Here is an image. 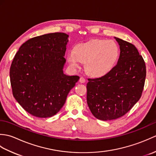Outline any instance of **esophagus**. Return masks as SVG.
<instances>
[{"instance_id":"34e87169","label":"esophagus","mask_w":156,"mask_h":156,"mask_svg":"<svg viewBox=\"0 0 156 156\" xmlns=\"http://www.w3.org/2000/svg\"><path fill=\"white\" fill-rule=\"evenodd\" d=\"M79 81H80V82H81V83H84V82H86V80L84 77H80Z\"/></svg>"}]
</instances>
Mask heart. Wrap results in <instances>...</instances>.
<instances>
[{
    "mask_svg": "<svg viewBox=\"0 0 156 156\" xmlns=\"http://www.w3.org/2000/svg\"><path fill=\"white\" fill-rule=\"evenodd\" d=\"M119 55V48L115 41L96 39L77 44L67 58L73 68H78L81 62H85L88 74L101 77L113 68Z\"/></svg>",
    "mask_w": 156,
    "mask_h": 156,
    "instance_id": "b5f03b06",
    "label": "heart"
}]
</instances>
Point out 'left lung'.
Segmentation results:
<instances>
[{
    "mask_svg": "<svg viewBox=\"0 0 156 156\" xmlns=\"http://www.w3.org/2000/svg\"><path fill=\"white\" fill-rule=\"evenodd\" d=\"M120 47L117 64L107 74L88 78L87 104L94 117L114 120L125 115L136 104L144 90L146 68L135 45L115 37Z\"/></svg>",
    "mask_w": 156,
    "mask_h": 156,
    "instance_id": "1",
    "label": "left lung"
}]
</instances>
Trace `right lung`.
<instances>
[{
  "instance_id": "add662e5",
  "label": "right lung",
  "mask_w": 156,
  "mask_h": 156,
  "mask_svg": "<svg viewBox=\"0 0 156 156\" xmlns=\"http://www.w3.org/2000/svg\"><path fill=\"white\" fill-rule=\"evenodd\" d=\"M68 37L64 33H53L31 38L13 58L10 68L13 97L33 116L55 115L80 78L63 72Z\"/></svg>"
}]
</instances>
